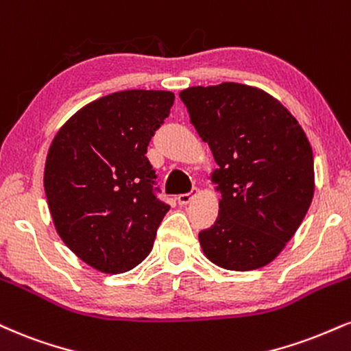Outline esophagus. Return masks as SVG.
Segmentation results:
<instances>
[{"mask_svg": "<svg viewBox=\"0 0 351 351\" xmlns=\"http://www.w3.org/2000/svg\"><path fill=\"white\" fill-rule=\"evenodd\" d=\"M196 193H197V189H193L191 193H183V194H178V197H176V199H178L180 204H188V202L193 199V196H194V194H196Z\"/></svg>", "mask_w": 351, "mask_h": 351, "instance_id": "obj_1", "label": "esophagus"}]
</instances>
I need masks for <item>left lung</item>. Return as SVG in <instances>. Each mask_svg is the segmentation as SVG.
Instances as JSON below:
<instances>
[{"label":"left lung","instance_id":"obj_1","mask_svg":"<svg viewBox=\"0 0 351 351\" xmlns=\"http://www.w3.org/2000/svg\"><path fill=\"white\" fill-rule=\"evenodd\" d=\"M219 168V216L199 232L217 267L248 271L268 265L301 226L314 196L311 143L293 114L258 88L239 83L180 93Z\"/></svg>","mask_w":351,"mask_h":351}]
</instances>
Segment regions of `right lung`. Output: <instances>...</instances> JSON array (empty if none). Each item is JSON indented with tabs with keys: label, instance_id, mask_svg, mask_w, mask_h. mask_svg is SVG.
Instances as JSON below:
<instances>
[{
	"label": "right lung",
	"instance_id": "obj_1",
	"mask_svg": "<svg viewBox=\"0 0 351 351\" xmlns=\"http://www.w3.org/2000/svg\"><path fill=\"white\" fill-rule=\"evenodd\" d=\"M173 101L170 91L112 93L73 114L50 145L44 188L55 229L99 271L137 267L170 209L145 154Z\"/></svg>",
	"mask_w": 351,
	"mask_h": 351
}]
</instances>
